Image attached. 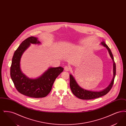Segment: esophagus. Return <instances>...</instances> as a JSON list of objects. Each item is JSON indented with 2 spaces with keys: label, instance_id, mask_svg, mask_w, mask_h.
I'll return each mask as SVG.
<instances>
[{
  "label": "esophagus",
  "instance_id": "esophagus-1",
  "mask_svg": "<svg viewBox=\"0 0 126 126\" xmlns=\"http://www.w3.org/2000/svg\"><path fill=\"white\" fill-rule=\"evenodd\" d=\"M70 68L69 66H66L64 67V70H65L66 71H68L70 70Z\"/></svg>",
  "mask_w": 126,
  "mask_h": 126
}]
</instances>
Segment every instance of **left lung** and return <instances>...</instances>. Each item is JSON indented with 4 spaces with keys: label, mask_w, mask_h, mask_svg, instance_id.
I'll return each mask as SVG.
<instances>
[{
    "label": "left lung",
    "mask_w": 126,
    "mask_h": 126,
    "mask_svg": "<svg viewBox=\"0 0 126 126\" xmlns=\"http://www.w3.org/2000/svg\"><path fill=\"white\" fill-rule=\"evenodd\" d=\"M101 45L106 48L108 50L109 54L113 60V78L111 82V83L105 89L100 91H92L89 90H85L81 88L78 83H77L76 80L73 77L71 74H70V87L72 91L73 94L78 98L82 100H91L97 98L102 96L106 95L109 91L111 89L113 83H114V78L116 76V64L114 62V58L112 52L109 48L108 46L104 42L101 43Z\"/></svg>",
    "instance_id": "left-lung-1"
}]
</instances>
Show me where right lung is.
<instances>
[{
    "label": "right lung",
    "instance_id": "right-lung-1",
    "mask_svg": "<svg viewBox=\"0 0 126 126\" xmlns=\"http://www.w3.org/2000/svg\"><path fill=\"white\" fill-rule=\"evenodd\" d=\"M38 38L31 36L24 40L15 51L12 58L10 76L16 90L21 94L32 98L46 97L50 93L56 78L64 68L61 66L49 67L38 78H28L22 72L20 60L24 51L31 44H40Z\"/></svg>",
    "mask_w": 126,
    "mask_h": 126
}]
</instances>
